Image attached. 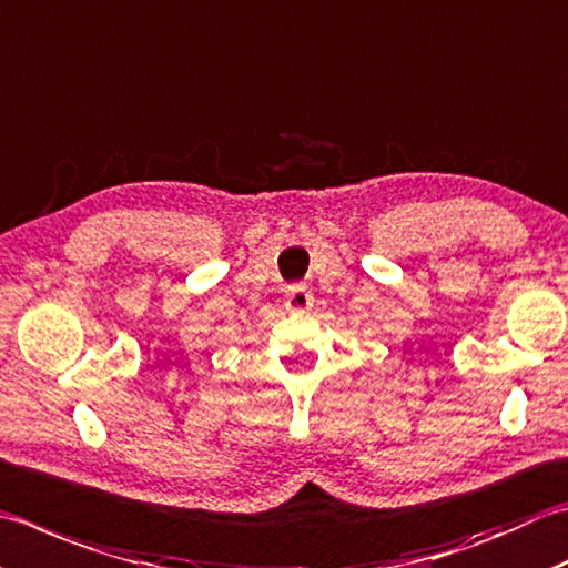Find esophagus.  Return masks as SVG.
<instances>
[{
  "label": "esophagus",
  "instance_id": "esophagus-1",
  "mask_svg": "<svg viewBox=\"0 0 568 568\" xmlns=\"http://www.w3.org/2000/svg\"><path fill=\"white\" fill-rule=\"evenodd\" d=\"M285 307L291 310V313H307V310L313 307V291H310L305 283L291 285L285 293Z\"/></svg>",
  "mask_w": 568,
  "mask_h": 568
}]
</instances>
